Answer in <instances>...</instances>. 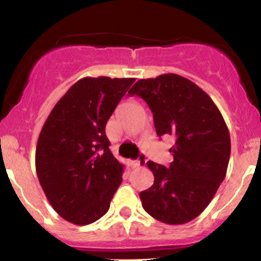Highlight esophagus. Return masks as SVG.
Instances as JSON below:
<instances>
[{
  "label": "esophagus",
  "mask_w": 261,
  "mask_h": 261,
  "mask_svg": "<svg viewBox=\"0 0 261 261\" xmlns=\"http://www.w3.org/2000/svg\"><path fill=\"white\" fill-rule=\"evenodd\" d=\"M145 163H146V156L144 153H141L137 160H131L130 166L133 168H139V167H141V166H144Z\"/></svg>",
  "instance_id": "1"
}]
</instances>
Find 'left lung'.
Wrapping results in <instances>:
<instances>
[{
	"label": "left lung",
	"mask_w": 261,
	"mask_h": 261,
	"mask_svg": "<svg viewBox=\"0 0 261 261\" xmlns=\"http://www.w3.org/2000/svg\"><path fill=\"white\" fill-rule=\"evenodd\" d=\"M128 94L147 102L159 137L176 139L170 167L147 162L154 181L140 193L142 207L166 224L191 222L207 208L227 173V124L211 96L177 74L140 79Z\"/></svg>",
	"instance_id": "left-lung-1"
}]
</instances>
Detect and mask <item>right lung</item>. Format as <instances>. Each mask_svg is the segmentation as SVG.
I'll return each mask as SVG.
<instances>
[{"label":"right lung","mask_w":261,"mask_h":261,"mask_svg":"<svg viewBox=\"0 0 261 261\" xmlns=\"http://www.w3.org/2000/svg\"><path fill=\"white\" fill-rule=\"evenodd\" d=\"M134 78H83L71 85L43 125L36 171L53 210L76 225L109 211L121 185V165L111 153L105 126Z\"/></svg>","instance_id":"1"}]
</instances>
